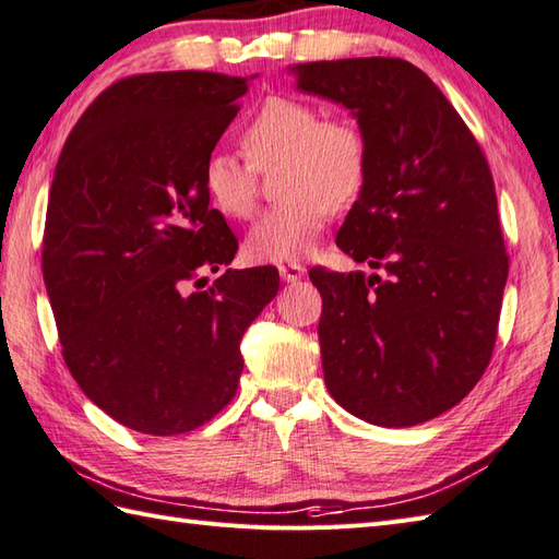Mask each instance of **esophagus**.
I'll use <instances>...</instances> for the list:
<instances>
[{"label":"esophagus","mask_w":559,"mask_h":559,"mask_svg":"<svg viewBox=\"0 0 559 559\" xmlns=\"http://www.w3.org/2000/svg\"><path fill=\"white\" fill-rule=\"evenodd\" d=\"M278 273H281V278L286 281V283H298L305 276V266L295 264V261H288V264H281L278 266Z\"/></svg>","instance_id":"esophagus-1"}]
</instances>
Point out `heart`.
<instances>
[{
  "instance_id": "heart-1",
  "label": "heart",
  "mask_w": 559,
  "mask_h": 559,
  "mask_svg": "<svg viewBox=\"0 0 559 559\" xmlns=\"http://www.w3.org/2000/svg\"><path fill=\"white\" fill-rule=\"evenodd\" d=\"M245 158L211 153L201 173L213 209L249 218L259 197V173H276V194L286 197L261 216L245 240L254 261H298L310 254L331 211L348 209L362 194L370 146L362 129L341 117H322L312 103L271 96L240 132Z\"/></svg>"
}]
</instances>
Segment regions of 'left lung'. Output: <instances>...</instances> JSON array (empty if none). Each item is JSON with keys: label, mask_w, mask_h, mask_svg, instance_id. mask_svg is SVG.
I'll return each instance as SVG.
<instances>
[{"label": "left lung", "mask_w": 559, "mask_h": 559, "mask_svg": "<svg viewBox=\"0 0 559 559\" xmlns=\"http://www.w3.org/2000/svg\"><path fill=\"white\" fill-rule=\"evenodd\" d=\"M348 108L370 146L336 245L374 269L310 271L329 394L355 418L411 427L454 408L490 365L509 257L490 165L430 76L396 57L295 67Z\"/></svg>", "instance_id": "obj_1"}]
</instances>
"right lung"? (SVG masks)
<instances>
[{
	"mask_svg": "<svg viewBox=\"0 0 559 559\" xmlns=\"http://www.w3.org/2000/svg\"><path fill=\"white\" fill-rule=\"evenodd\" d=\"M247 79L156 71L115 81L71 129L43 235V278L71 377L144 435L197 430L233 401L240 338L278 271L228 269L237 237L201 182Z\"/></svg>",
	"mask_w": 559,
	"mask_h": 559,
	"instance_id": "right-lung-1",
	"label": "right lung"
}]
</instances>
